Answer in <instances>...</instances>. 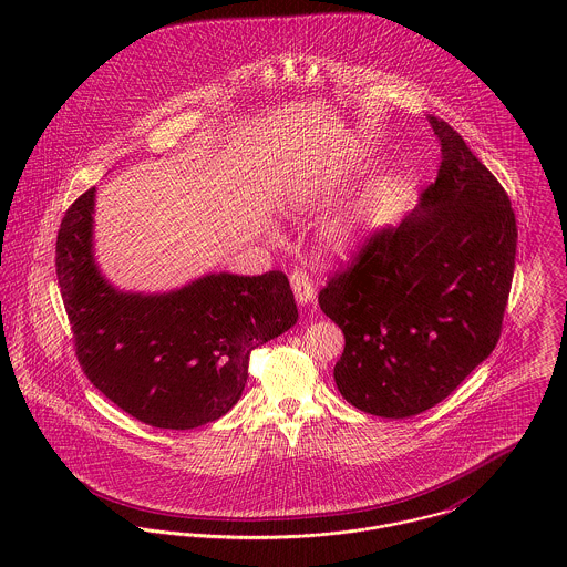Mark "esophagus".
Wrapping results in <instances>:
<instances>
[{
  "label": "esophagus",
  "mask_w": 567,
  "mask_h": 567,
  "mask_svg": "<svg viewBox=\"0 0 567 567\" xmlns=\"http://www.w3.org/2000/svg\"><path fill=\"white\" fill-rule=\"evenodd\" d=\"M290 286H292V290H295V299H297L299 306H308V303L315 301L317 288H315L312 279H310L306 272L295 270V272L290 275Z\"/></svg>",
  "instance_id": "34e87169"
}]
</instances>
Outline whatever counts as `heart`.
<instances>
[{"instance_id": "obj_1", "label": "heart", "mask_w": 567, "mask_h": 567, "mask_svg": "<svg viewBox=\"0 0 567 567\" xmlns=\"http://www.w3.org/2000/svg\"><path fill=\"white\" fill-rule=\"evenodd\" d=\"M306 196H308V189H299L295 194V200H301ZM382 203H384V194L375 185L364 194L362 203L355 209L329 218L321 227V234H319V240L323 244L324 250L331 252V255L351 252L364 236L369 216H373L380 209Z\"/></svg>"}]
</instances>
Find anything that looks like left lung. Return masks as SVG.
Listing matches in <instances>:
<instances>
[{
  "label": "left lung",
  "instance_id": "1",
  "mask_svg": "<svg viewBox=\"0 0 567 567\" xmlns=\"http://www.w3.org/2000/svg\"><path fill=\"white\" fill-rule=\"evenodd\" d=\"M427 120L441 146L436 181L319 295L344 333L340 395L384 419L443 402L491 355L515 270L506 192L447 122Z\"/></svg>",
  "mask_w": 567,
  "mask_h": 567
}]
</instances>
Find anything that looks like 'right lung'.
Listing matches in <instances>:
<instances>
[{
	"label": "right lung",
	"instance_id": "obj_1",
	"mask_svg": "<svg viewBox=\"0 0 567 567\" xmlns=\"http://www.w3.org/2000/svg\"><path fill=\"white\" fill-rule=\"evenodd\" d=\"M93 214L95 187L68 209L56 238V277L84 375L153 427L220 419L243 398L250 351L299 319L288 277L209 272L167 292H126L95 261Z\"/></svg>",
	"mask_w": 567,
	"mask_h": 567
}]
</instances>
